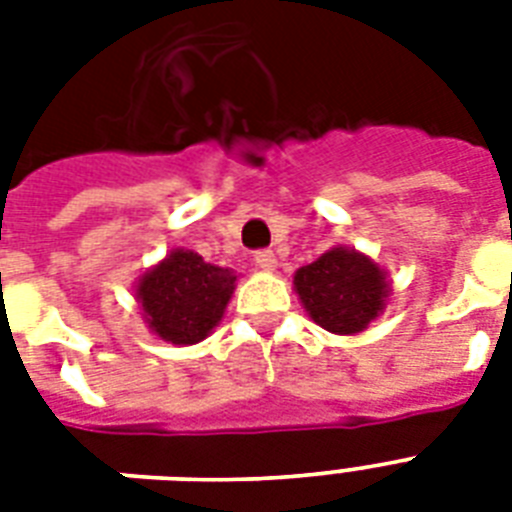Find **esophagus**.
Instances as JSON below:
<instances>
[{"instance_id": "esophagus-1", "label": "esophagus", "mask_w": 512, "mask_h": 512, "mask_svg": "<svg viewBox=\"0 0 512 512\" xmlns=\"http://www.w3.org/2000/svg\"><path fill=\"white\" fill-rule=\"evenodd\" d=\"M255 263L263 268V271H273L276 268V252L273 249H257Z\"/></svg>"}]
</instances>
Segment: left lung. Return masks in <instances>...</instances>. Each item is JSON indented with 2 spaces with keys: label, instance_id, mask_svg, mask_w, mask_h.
Masks as SVG:
<instances>
[{
  "label": "left lung",
  "instance_id": "left-lung-1",
  "mask_svg": "<svg viewBox=\"0 0 512 512\" xmlns=\"http://www.w3.org/2000/svg\"><path fill=\"white\" fill-rule=\"evenodd\" d=\"M295 289L311 319L335 335H356L382 311L385 273L353 249L335 247L295 273Z\"/></svg>",
  "mask_w": 512,
  "mask_h": 512
}]
</instances>
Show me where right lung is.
Wrapping results in <instances>:
<instances>
[{"label": "right lung", "mask_w": 512, "mask_h": 512, "mask_svg": "<svg viewBox=\"0 0 512 512\" xmlns=\"http://www.w3.org/2000/svg\"><path fill=\"white\" fill-rule=\"evenodd\" d=\"M233 276L188 249H175L164 263L148 271L138 284V300L148 327L162 340L193 345L220 324L233 295Z\"/></svg>", "instance_id": "obj_1"}]
</instances>
